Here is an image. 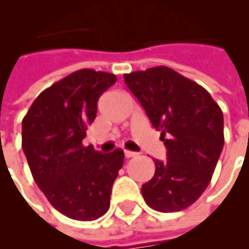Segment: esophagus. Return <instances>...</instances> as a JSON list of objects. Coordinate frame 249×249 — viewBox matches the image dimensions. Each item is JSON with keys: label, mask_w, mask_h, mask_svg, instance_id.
Returning <instances> with one entry per match:
<instances>
[{"label": "esophagus", "mask_w": 249, "mask_h": 249, "mask_svg": "<svg viewBox=\"0 0 249 249\" xmlns=\"http://www.w3.org/2000/svg\"><path fill=\"white\" fill-rule=\"evenodd\" d=\"M136 155H138V153H136V152H132V151H124V156H126L127 159L135 158Z\"/></svg>", "instance_id": "1"}]
</instances>
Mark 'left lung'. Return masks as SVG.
<instances>
[{"mask_svg":"<svg viewBox=\"0 0 249 249\" xmlns=\"http://www.w3.org/2000/svg\"><path fill=\"white\" fill-rule=\"evenodd\" d=\"M123 78L167 148V160H155V175L142 186L143 198L153 210H184L210 184L224 144L223 113L205 88L164 65Z\"/></svg>","mask_w":249,"mask_h":249,"instance_id":"left-lung-1","label":"left lung"}]
</instances>
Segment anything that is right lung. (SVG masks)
I'll return each instance as SVG.
<instances>
[{
	"label": "right lung",
	"instance_id": "right-lung-1",
	"mask_svg": "<svg viewBox=\"0 0 249 249\" xmlns=\"http://www.w3.org/2000/svg\"><path fill=\"white\" fill-rule=\"evenodd\" d=\"M115 81L107 72L76 71L43 90L22 121V148L34 180L71 219L96 220L110 207L124 153H101L82 139L96 119L98 98Z\"/></svg>",
	"mask_w": 249,
	"mask_h": 249
}]
</instances>
